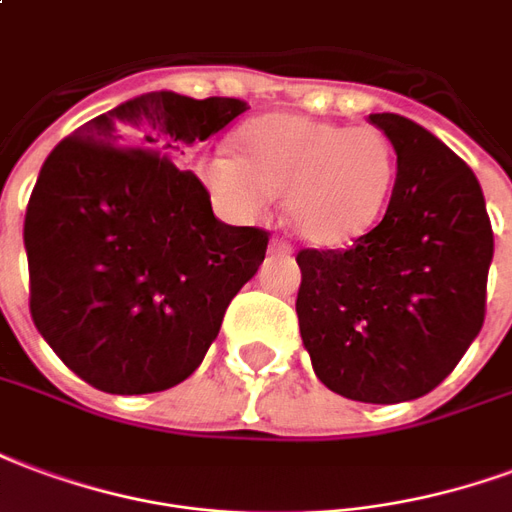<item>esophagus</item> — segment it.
I'll return each mask as SVG.
<instances>
[{
	"label": "esophagus",
	"instance_id": "1",
	"mask_svg": "<svg viewBox=\"0 0 512 512\" xmlns=\"http://www.w3.org/2000/svg\"><path fill=\"white\" fill-rule=\"evenodd\" d=\"M292 245L286 240H272L270 242V253H275V256H292Z\"/></svg>",
	"mask_w": 512,
	"mask_h": 512
}]
</instances>
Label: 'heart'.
I'll return each instance as SVG.
<instances>
[{
	"label": "heart",
	"instance_id": "obj_1",
	"mask_svg": "<svg viewBox=\"0 0 512 512\" xmlns=\"http://www.w3.org/2000/svg\"><path fill=\"white\" fill-rule=\"evenodd\" d=\"M240 155L212 149L196 174L223 210L259 218L286 190V215L302 240L341 248L382 218L395 182V149L374 125H338L300 114H267L237 138Z\"/></svg>",
	"mask_w": 512,
	"mask_h": 512
}]
</instances>
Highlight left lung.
<instances>
[{
    "label": "left lung",
    "instance_id": "obj_1",
    "mask_svg": "<svg viewBox=\"0 0 512 512\" xmlns=\"http://www.w3.org/2000/svg\"><path fill=\"white\" fill-rule=\"evenodd\" d=\"M398 171L379 226L346 251L297 253V319L316 376L363 404H401L450 376L486 319L494 231L480 182L434 133L371 114Z\"/></svg>",
    "mask_w": 512,
    "mask_h": 512
}]
</instances>
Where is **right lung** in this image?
Wrapping results in <instances>:
<instances>
[{
	"label": "right lung",
	"mask_w": 512,
	"mask_h": 512,
	"mask_svg": "<svg viewBox=\"0 0 512 512\" xmlns=\"http://www.w3.org/2000/svg\"><path fill=\"white\" fill-rule=\"evenodd\" d=\"M245 108L147 92L89 119L40 169L24 220L32 322L103 393L185 382L264 261L270 234L220 223L174 163Z\"/></svg>",
	"instance_id": "1"
}]
</instances>
